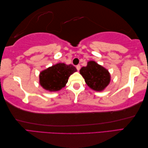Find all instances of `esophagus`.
<instances>
[{
  "label": "esophagus",
  "instance_id": "1",
  "mask_svg": "<svg viewBox=\"0 0 148 148\" xmlns=\"http://www.w3.org/2000/svg\"><path fill=\"white\" fill-rule=\"evenodd\" d=\"M76 69H77V70L79 71V70H80V69H81V66H80V65H77V66H76Z\"/></svg>",
  "mask_w": 148,
  "mask_h": 148
}]
</instances>
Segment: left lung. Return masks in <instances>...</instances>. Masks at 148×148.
<instances>
[{
	"instance_id": "left-lung-1",
	"label": "left lung",
	"mask_w": 148,
	"mask_h": 148,
	"mask_svg": "<svg viewBox=\"0 0 148 148\" xmlns=\"http://www.w3.org/2000/svg\"><path fill=\"white\" fill-rule=\"evenodd\" d=\"M79 72L88 87L97 92H102L111 81V74L108 69L95 61L88 62L87 65L81 68Z\"/></svg>"
}]
</instances>
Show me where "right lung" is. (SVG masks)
Wrapping results in <instances>:
<instances>
[{
  "label": "right lung",
  "instance_id": "1",
  "mask_svg": "<svg viewBox=\"0 0 148 148\" xmlns=\"http://www.w3.org/2000/svg\"><path fill=\"white\" fill-rule=\"evenodd\" d=\"M76 71V68L71 64L58 63L40 72L39 84L49 92H57L65 86L69 77Z\"/></svg>",
  "mask_w": 148,
  "mask_h": 148
}]
</instances>
